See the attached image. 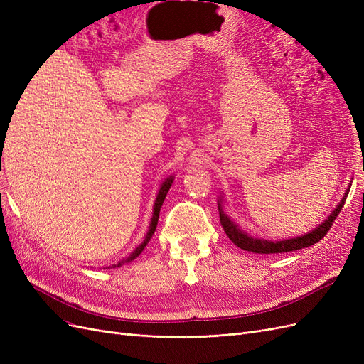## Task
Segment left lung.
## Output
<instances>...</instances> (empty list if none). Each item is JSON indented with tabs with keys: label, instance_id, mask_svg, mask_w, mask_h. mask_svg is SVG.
<instances>
[{
	"label": "left lung",
	"instance_id": "8db88e82",
	"mask_svg": "<svg viewBox=\"0 0 364 364\" xmlns=\"http://www.w3.org/2000/svg\"><path fill=\"white\" fill-rule=\"evenodd\" d=\"M350 190V183L348 186V190L345 191V196L339 202V205L336 206V209L331 212V214L325 218L319 225H316L315 229H311L310 232L296 236V237H289V240H280V241H271V240H263V237H255L252 235H248L244 232L240 225H237L228 214H225L223 209L224 203V197H218V210H220V221L225 235L229 236V240L237 245L240 248L245 250V252H252V253H259V255H271V253H286V252H295V250H301L310 245H315L318 241H321L322 237L327 235L330 230L333 221L336 217L339 215L341 209L345 205V200L348 197V193Z\"/></svg>",
	"mask_w": 364,
	"mask_h": 364
}]
</instances>
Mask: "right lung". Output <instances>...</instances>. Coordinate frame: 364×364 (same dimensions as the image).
<instances>
[{"label": "right lung", "mask_w": 364, "mask_h": 364, "mask_svg": "<svg viewBox=\"0 0 364 364\" xmlns=\"http://www.w3.org/2000/svg\"><path fill=\"white\" fill-rule=\"evenodd\" d=\"M173 181H174V178H173V176H168L164 182L161 183V186H159V191H158V194H156V200H155V205H154V214H152V218H150L149 230H147V233H146V236H144V241H143L139 247H136L128 257H124V259L119 260L117 263H114V265L105 267L104 269H109V268H120L122 265H124V263H129V262H132L135 257H139V256L143 253V250H144V248H146V245L149 244L150 237L154 236V233H155V230H156V224H158V218H159V210H161L162 203H164L166 196H167V193H168V190H170V186H171Z\"/></svg>", "instance_id": "right-lung-1"}]
</instances>
